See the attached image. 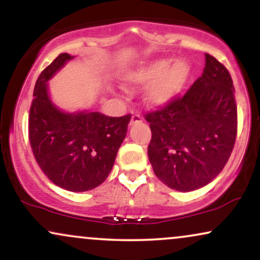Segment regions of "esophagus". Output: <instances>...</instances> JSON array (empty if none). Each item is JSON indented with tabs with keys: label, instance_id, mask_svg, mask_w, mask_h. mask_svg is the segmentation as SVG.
I'll return each mask as SVG.
<instances>
[{
	"label": "esophagus",
	"instance_id": "esophagus-1",
	"mask_svg": "<svg viewBox=\"0 0 260 260\" xmlns=\"http://www.w3.org/2000/svg\"><path fill=\"white\" fill-rule=\"evenodd\" d=\"M139 122H142V116H140L139 113H134V115H132V118H131V124L139 123Z\"/></svg>",
	"mask_w": 260,
	"mask_h": 260
}]
</instances>
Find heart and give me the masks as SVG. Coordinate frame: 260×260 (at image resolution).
Returning <instances> with one entry per match:
<instances>
[{
	"label": "heart",
	"instance_id": "b5f03b06",
	"mask_svg": "<svg viewBox=\"0 0 260 260\" xmlns=\"http://www.w3.org/2000/svg\"><path fill=\"white\" fill-rule=\"evenodd\" d=\"M190 76V66L184 59L171 62L159 58L140 64L124 76L129 86L147 85L145 101L151 106L165 105L180 94Z\"/></svg>",
	"mask_w": 260,
	"mask_h": 260
}]
</instances>
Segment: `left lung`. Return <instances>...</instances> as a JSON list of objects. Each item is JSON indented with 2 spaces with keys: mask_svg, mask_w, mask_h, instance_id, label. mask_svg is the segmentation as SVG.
<instances>
[{
  "mask_svg": "<svg viewBox=\"0 0 260 260\" xmlns=\"http://www.w3.org/2000/svg\"><path fill=\"white\" fill-rule=\"evenodd\" d=\"M228 68L205 53L202 77L184 95L145 115L154 174L172 189H198L221 172L237 136L235 88Z\"/></svg>",
  "mask_w": 260,
  "mask_h": 260,
  "instance_id": "left-lung-1",
  "label": "left lung"
}]
</instances>
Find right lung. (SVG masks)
I'll use <instances>...</instances> for the list:
<instances>
[{"mask_svg": "<svg viewBox=\"0 0 260 260\" xmlns=\"http://www.w3.org/2000/svg\"><path fill=\"white\" fill-rule=\"evenodd\" d=\"M71 58L61 53L39 76L29 113V140L35 160L53 183L71 192H85L111 172L131 115L66 113L53 105L46 83Z\"/></svg>", "mask_w": 260, "mask_h": 260, "instance_id": "obj_1", "label": "right lung"}]
</instances>
